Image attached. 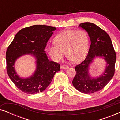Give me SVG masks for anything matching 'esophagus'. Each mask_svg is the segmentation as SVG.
Masks as SVG:
<instances>
[{
  "label": "esophagus",
  "mask_w": 120,
  "mask_h": 120,
  "mask_svg": "<svg viewBox=\"0 0 120 120\" xmlns=\"http://www.w3.org/2000/svg\"><path fill=\"white\" fill-rule=\"evenodd\" d=\"M68 68H69V67L68 66V65H65V64H63L60 66V68L62 69H68Z\"/></svg>",
  "instance_id": "obj_1"
}]
</instances>
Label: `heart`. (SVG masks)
Masks as SVG:
<instances>
[{"instance_id": "heart-1", "label": "heart", "mask_w": 120, "mask_h": 120, "mask_svg": "<svg viewBox=\"0 0 120 120\" xmlns=\"http://www.w3.org/2000/svg\"><path fill=\"white\" fill-rule=\"evenodd\" d=\"M55 44L49 45L47 51L51 58L59 62L65 55L72 62L78 63L86 57L89 45V37L84 29L64 30L54 39Z\"/></svg>"}]
</instances>
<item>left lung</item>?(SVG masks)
Segmentation results:
<instances>
[{"label":"left lung","mask_w":120,"mask_h":120,"mask_svg":"<svg viewBox=\"0 0 120 120\" xmlns=\"http://www.w3.org/2000/svg\"><path fill=\"white\" fill-rule=\"evenodd\" d=\"M79 27L87 32L91 44L86 58L75 67L76 75L72 83L79 91L87 94L92 93L102 90L114 76L116 52L110 38L105 31L90 22L82 23ZM96 56L104 58L107 65L102 75L97 78L92 79L88 75V67Z\"/></svg>","instance_id":"obj_1"}]
</instances>
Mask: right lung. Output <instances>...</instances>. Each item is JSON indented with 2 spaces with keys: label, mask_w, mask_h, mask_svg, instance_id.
<instances>
[{
  "label": "right lung",
  "mask_w": 120,
  "mask_h": 120,
  "mask_svg": "<svg viewBox=\"0 0 120 120\" xmlns=\"http://www.w3.org/2000/svg\"><path fill=\"white\" fill-rule=\"evenodd\" d=\"M56 28L45 25H34L21 29L8 46L6 52V70L15 85L23 92L36 94L44 91L51 82L55 73L60 70V64L50 61L45 49L49 39ZM27 54L37 60V69L32 77L19 78L14 70L15 60Z\"/></svg>",
  "instance_id": "add662e5"
}]
</instances>
